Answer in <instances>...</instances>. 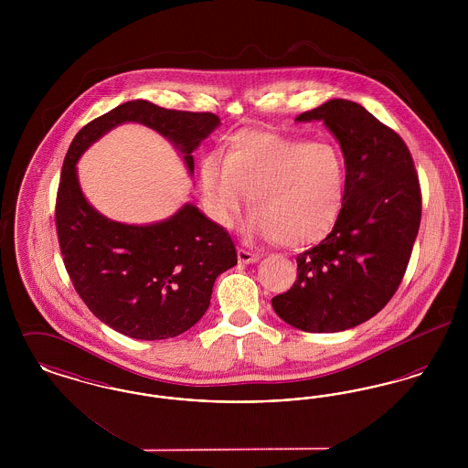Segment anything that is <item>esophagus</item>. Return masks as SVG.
Masks as SVG:
<instances>
[{"label": "esophagus", "instance_id": "obj_1", "mask_svg": "<svg viewBox=\"0 0 468 468\" xmlns=\"http://www.w3.org/2000/svg\"><path fill=\"white\" fill-rule=\"evenodd\" d=\"M237 256H239V261L244 263V265L260 261V254L250 252V250H245V249H239V250H237Z\"/></svg>", "mask_w": 468, "mask_h": 468}]
</instances>
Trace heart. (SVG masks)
Here are the masks:
<instances>
[{"instance_id": "heart-1", "label": "heart", "mask_w": 468, "mask_h": 468, "mask_svg": "<svg viewBox=\"0 0 468 468\" xmlns=\"http://www.w3.org/2000/svg\"><path fill=\"white\" fill-rule=\"evenodd\" d=\"M200 191L207 214L219 226H233L249 195L254 214L247 231L302 249L323 242L338 223L347 163L328 142L242 130L229 138L224 161L203 157Z\"/></svg>"}]
</instances>
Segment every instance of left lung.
<instances>
[{
	"mask_svg": "<svg viewBox=\"0 0 468 468\" xmlns=\"http://www.w3.org/2000/svg\"><path fill=\"white\" fill-rule=\"evenodd\" d=\"M296 121H323L336 138L347 193L334 231L296 256L298 277L271 307L302 332H344L374 317L399 290L421 221L420 180L400 134L355 101L330 100Z\"/></svg>",
	"mask_w": 468,
	"mask_h": 468,
	"instance_id": "1",
	"label": "left lung"
}]
</instances>
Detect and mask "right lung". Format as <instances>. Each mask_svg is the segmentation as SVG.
Wrapping results in <instances>:
<instances>
[{"instance_id": "add662e5", "label": "right lung", "mask_w": 468, "mask_h": 468, "mask_svg": "<svg viewBox=\"0 0 468 468\" xmlns=\"http://www.w3.org/2000/svg\"><path fill=\"white\" fill-rule=\"evenodd\" d=\"M138 122L174 144L189 176L193 151L219 128L210 112L161 109L145 100L126 101L90 121L69 144L56 200V228L68 275L90 311L115 332L163 340L187 332L210 305L216 279L237 265L223 226L193 203L168 219L124 224L100 214L84 197L77 163L115 126Z\"/></svg>"}]
</instances>
